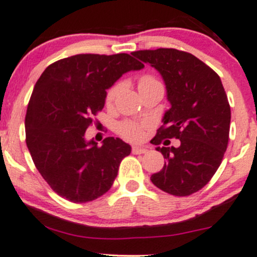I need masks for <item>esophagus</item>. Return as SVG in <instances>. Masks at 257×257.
<instances>
[{
	"label": "esophagus",
	"instance_id": "1",
	"mask_svg": "<svg viewBox=\"0 0 257 257\" xmlns=\"http://www.w3.org/2000/svg\"><path fill=\"white\" fill-rule=\"evenodd\" d=\"M148 148H143V147H134L132 148V153L135 155H141V154H147L148 153Z\"/></svg>",
	"mask_w": 257,
	"mask_h": 257
}]
</instances>
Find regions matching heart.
I'll list each match as a JSON object with an SVG mask.
<instances>
[{"label": "heart", "mask_w": 257, "mask_h": 257, "mask_svg": "<svg viewBox=\"0 0 257 257\" xmlns=\"http://www.w3.org/2000/svg\"><path fill=\"white\" fill-rule=\"evenodd\" d=\"M156 84L161 85L160 82L155 80V78L151 77V76H143V77L141 78V81H139V87H147V85H156ZM119 90H120V84L113 85V87L108 90V93H107V96H106L107 102L108 103L112 102V101L115 99L116 94L119 93ZM118 131L123 138L128 139V141L137 142L143 138L144 126L142 125V123H138L135 121H123L118 126Z\"/></svg>", "instance_id": "b5f03b06"}]
</instances>
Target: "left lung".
<instances>
[{
    "instance_id": "1",
    "label": "left lung",
    "mask_w": 257,
    "mask_h": 257,
    "mask_svg": "<svg viewBox=\"0 0 257 257\" xmlns=\"http://www.w3.org/2000/svg\"><path fill=\"white\" fill-rule=\"evenodd\" d=\"M132 56L160 72L170 103L151 141L166 160L151 181L169 194L191 195L207 185L227 148L231 109L220 77L195 56L175 49ZM167 138L180 139V147H161V143L170 144Z\"/></svg>"
}]
</instances>
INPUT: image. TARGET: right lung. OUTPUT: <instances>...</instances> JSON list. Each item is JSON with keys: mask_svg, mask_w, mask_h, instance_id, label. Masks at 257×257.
Instances as JSON below:
<instances>
[{"mask_svg": "<svg viewBox=\"0 0 257 257\" xmlns=\"http://www.w3.org/2000/svg\"><path fill=\"white\" fill-rule=\"evenodd\" d=\"M144 64L127 53L76 55L49 65L27 107L26 144L40 175L66 200L88 202L103 195L131 147L107 137L99 147L85 139L91 116L103 108L107 89Z\"/></svg>", "mask_w": 257, "mask_h": 257, "instance_id": "right-lung-1", "label": "right lung"}]
</instances>
